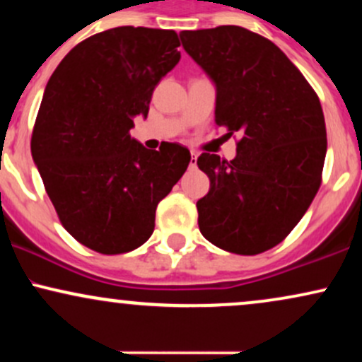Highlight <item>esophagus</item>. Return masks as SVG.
<instances>
[{
  "instance_id": "esophagus-1",
  "label": "esophagus",
  "mask_w": 362,
  "mask_h": 362,
  "mask_svg": "<svg viewBox=\"0 0 362 362\" xmlns=\"http://www.w3.org/2000/svg\"><path fill=\"white\" fill-rule=\"evenodd\" d=\"M195 165H197V155L192 153V155H190V168H195Z\"/></svg>"
}]
</instances>
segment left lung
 Here are the masks:
<instances>
[{"label": "left lung", "instance_id": "obj_1", "mask_svg": "<svg viewBox=\"0 0 362 362\" xmlns=\"http://www.w3.org/2000/svg\"><path fill=\"white\" fill-rule=\"evenodd\" d=\"M216 85L214 120L242 134L231 161L202 153L209 177L197 201L206 240L238 255L276 247L300 223L322 184L327 129L318 95L269 39L236 25L180 32Z\"/></svg>", "mask_w": 362, "mask_h": 362}]
</instances>
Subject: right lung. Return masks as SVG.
Instances as JSON below:
<instances>
[{
    "mask_svg": "<svg viewBox=\"0 0 362 362\" xmlns=\"http://www.w3.org/2000/svg\"><path fill=\"white\" fill-rule=\"evenodd\" d=\"M177 32L117 27L69 51L45 86L34 158L59 221L103 255L134 250L155 230L158 202L189 167V149L131 138L155 86L180 61Z\"/></svg>",
    "mask_w": 362,
    "mask_h": 362,
    "instance_id": "1",
    "label": "right lung"
}]
</instances>
